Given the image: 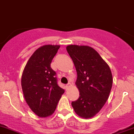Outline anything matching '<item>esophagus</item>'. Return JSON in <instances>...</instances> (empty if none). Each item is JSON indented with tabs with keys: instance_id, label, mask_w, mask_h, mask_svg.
<instances>
[{
	"instance_id": "obj_1",
	"label": "esophagus",
	"mask_w": 134,
	"mask_h": 134,
	"mask_svg": "<svg viewBox=\"0 0 134 134\" xmlns=\"http://www.w3.org/2000/svg\"><path fill=\"white\" fill-rule=\"evenodd\" d=\"M71 86V84H70V83H68V84H67L66 85V88H68V87H70Z\"/></svg>"
}]
</instances>
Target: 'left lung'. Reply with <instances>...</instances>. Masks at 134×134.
I'll use <instances>...</instances> for the list:
<instances>
[{
  "instance_id": "8db88e82",
  "label": "left lung",
  "mask_w": 134,
  "mask_h": 134,
  "mask_svg": "<svg viewBox=\"0 0 134 134\" xmlns=\"http://www.w3.org/2000/svg\"><path fill=\"white\" fill-rule=\"evenodd\" d=\"M66 50L76 68L75 84L80 95L78 100L72 102V106L77 115L91 118L99 113L109 97L113 85L111 70L91 47L70 44Z\"/></svg>"
}]
</instances>
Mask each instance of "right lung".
<instances>
[{
  "mask_svg": "<svg viewBox=\"0 0 134 134\" xmlns=\"http://www.w3.org/2000/svg\"><path fill=\"white\" fill-rule=\"evenodd\" d=\"M59 45L46 44L34 51L21 76V88L30 108L40 117L54 113L64 90L58 85L56 73L51 63Z\"/></svg>",
  "mask_w": 134,
  "mask_h": 134,
  "instance_id": "1",
  "label": "right lung"
}]
</instances>
